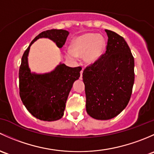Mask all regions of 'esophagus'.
Here are the masks:
<instances>
[{
  "label": "esophagus",
  "instance_id": "1",
  "mask_svg": "<svg viewBox=\"0 0 154 154\" xmlns=\"http://www.w3.org/2000/svg\"><path fill=\"white\" fill-rule=\"evenodd\" d=\"M80 73H81V79H82V74H83V69H82V70H81Z\"/></svg>",
  "mask_w": 154,
  "mask_h": 154
}]
</instances>
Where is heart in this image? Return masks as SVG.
<instances>
[{
  "label": "heart",
  "mask_w": 154,
  "mask_h": 154,
  "mask_svg": "<svg viewBox=\"0 0 154 154\" xmlns=\"http://www.w3.org/2000/svg\"><path fill=\"white\" fill-rule=\"evenodd\" d=\"M106 40L98 33L87 32L75 38L71 44V50L67 52V56L75 58L83 56L87 63L96 62L99 59L106 49Z\"/></svg>",
  "instance_id": "obj_1"
}]
</instances>
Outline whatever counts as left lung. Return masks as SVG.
Listing matches in <instances>:
<instances>
[{
	"mask_svg": "<svg viewBox=\"0 0 154 154\" xmlns=\"http://www.w3.org/2000/svg\"><path fill=\"white\" fill-rule=\"evenodd\" d=\"M105 53L83 72L86 110L93 119L114 118L128 105L134 84V58L124 38L105 29Z\"/></svg>",
	"mask_w": 154,
	"mask_h": 154,
	"instance_id": "obj_1",
	"label": "left lung"
}]
</instances>
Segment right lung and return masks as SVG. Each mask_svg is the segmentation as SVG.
<instances>
[{"label":"right lung","instance_id":"right-lung-1","mask_svg":"<svg viewBox=\"0 0 154 154\" xmlns=\"http://www.w3.org/2000/svg\"><path fill=\"white\" fill-rule=\"evenodd\" d=\"M68 35L69 32L64 29L42 32L30 43L22 56L19 69L20 97L28 111L43 121H56L63 116L68 95L74 82L80 77L82 67H69L60 64L49 73H33L28 66L30 46L37 39L48 38L61 48Z\"/></svg>","mask_w":154,"mask_h":154}]
</instances>
